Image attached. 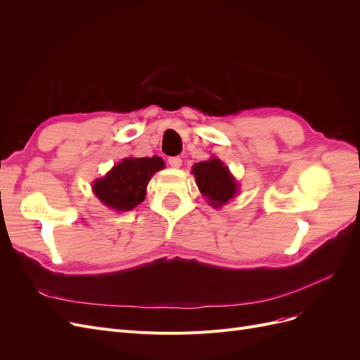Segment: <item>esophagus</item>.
I'll use <instances>...</instances> for the list:
<instances>
[{"label":"esophagus","instance_id":"1","mask_svg":"<svg viewBox=\"0 0 360 360\" xmlns=\"http://www.w3.org/2000/svg\"><path fill=\"white\" fill-rule=\"evenodd\" d=\"M168 163H169V167H172V168H180L181 167V158L172 156V158L168 159Z\"/></svg>","mask_w":360,"mask_h":360}]
</instances>
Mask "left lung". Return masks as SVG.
<instances>
[{
    "label": "left lung",
    "mask_w": 360,
    "mask_h": 360,
    "mask_svg": "<svg viewBox=\"0 0 360 360\" xmlns=\"http://www.w3.org/2000/svg\"><path fill=\"white\" fill-rule=\"evenodd\" d=\"M192 174L197 180L200 192L214 209L226 204L238 192L236 179L217 158L195 163Z\"/></svg>",
    "instance_id": "obj_1"
}]
</instances>
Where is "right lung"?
I'll use <instances>...</instances> for the list:
<instances>
[{"instance_id":"1","label":"right lung","mask_w":360,"mask_h":360,"mask_svg":"<svg viewBox=\"0 0 360 360\" xmlns=\"http://www.w3.org/2000/svg\"><path fill=\"white\" fill-rule=\"evenodd\" d=\"M165 168L159 156L126 158L106 174L96 180L93 192L106 207L117 212H127L146 200V191L153 174Z\"/></svg>"}]
</instances>
